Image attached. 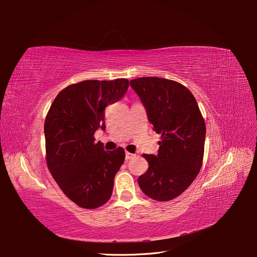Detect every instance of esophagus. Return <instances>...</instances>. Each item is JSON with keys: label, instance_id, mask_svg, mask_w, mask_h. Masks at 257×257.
<instances>
[{"label": "esophagus", "instance_id": "1", "mask_svg": "<svg viewBox=\"0 0 257 257\" xmlns=\"http://www.w3.org/2000/svg\"><path fill=\"white\" fill-rule=\"evenodd\" d=\"M126 160L127 161H129V160H131V159H133L136 156V154H133V153H130V152H128V151H126Z\"/></svg>", "mask_w": 257, "mask_h": 257}]
</instances>
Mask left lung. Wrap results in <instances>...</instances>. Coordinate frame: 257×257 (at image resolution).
Here are the masks:
<instances>
[{
	"mask_svg": "<svg viewBox=\"0 0 257 257\" xmlns=\"http://www.w3.org/2000/svg\"><path fill=\"white\" fill-rule=\"evenodd\" d=\"M153 130L162 135L158 155L144 154L149 168L139 177L148 197L167 202L192 184L203 164L205 120L193 94L182 84L161 77L130 81Z\"/></svg>",
	"mask_w": 257,
	"mask_h": 257,
	"instance_id": "obj_1",
	"label": "left lung"
}]
</instances>
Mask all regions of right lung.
Masks as SVG:
<instances>
[{"label": "right lung", "instance_id": "add662e5", "mask_svg": "<svg viewBox=\"0 0 257 257\" xmlns=\"http://www.w3.org/2000/svg\"><path fill=\"white\" fill-rule=\"evenodd\" d=\"M126 79L83 81L66 87L48 111L44 132L48 169L65 195L85 209L106 204L125 161L121 147L106 151L94 132L105 126V109L124 96Z\"/></svg>", "mask_w": 257, "mask_h": 257}]
</instances>
